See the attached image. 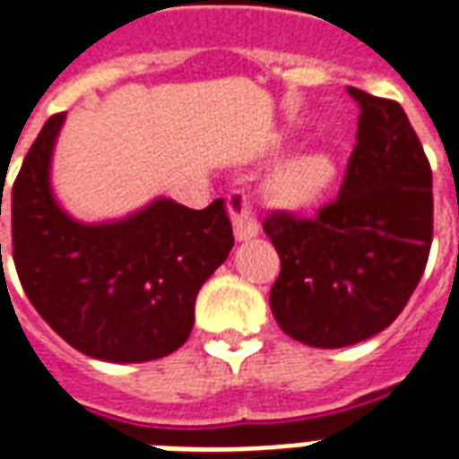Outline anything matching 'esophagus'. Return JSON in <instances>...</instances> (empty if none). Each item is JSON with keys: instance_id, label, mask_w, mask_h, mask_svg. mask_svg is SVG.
<instances>
[{"instance_id": "esophagus-1", "label": "esophagus", "mask_w": 459, "mask_h": 459, "mask_svg": "<svg viewBox=\"0 0 459 459\" xmlns=\"http://www.w3.org/2000/svg\"><path fill=\"white\" fill-rule=\"evenodd\" d=\"M229 212L233 216V233H236V238L250 240L260 233V221L255 219L253 206H250V202L240 192H233L229 196Z\"/></svg>"}]
</instances>
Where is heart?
<instances>
[{
	"mask_svg": "<svg viewBox=\"0 0 459 459\" xmlns=\"http://www.w3.org/2000/svg\"><path fill=\"white\" fill-rule=\"evenodd\" d=\"M338 179V160L328 151H304L273 169L267 189L280 206L290 212L311 209L331 192Z\"/></svg>",
	"mask_w": 459,
	"mask_h": 459,
	"instance_id": "1",
	"label": "heart"
}]
</instances>
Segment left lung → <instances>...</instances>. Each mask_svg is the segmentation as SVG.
Masks as SVG:
<instances>
[{
	"mask_svg": "<svg viewBox=\"0 0 459 459\" xmlns=\"http://www.w3.org/2000/svg\"><path fill=\"white\" fill-rule=\"evenodd\" d=\"M348 94L359 107L358 145L338 199L314 221L273 213L263 223L281 263L274 318L290 338L325 351L392 325L433 240V175L403 108L355 87Z\"/></svg>",
	"mask_w": 459,
	"mask_h": 459,
	"instance_id": "left-lung-1",
	"label": "left lung"
}]
</instances>
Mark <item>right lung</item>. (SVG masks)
<instances>
[{"label":"right lung","instance_id":"obj_1","mask_svg":"<svg viewBox=\"0 0 459 459\" xmlns=\"http://www.w3.org/2000/svg\"><path fill=\"white\" fill-rule=\"evenodd\" d=\"M63 124L65 114L46 121L12 189L23 291L43 321L90 358L124 365L165 358L189 338L196 294L233 247L226 202L196 212L155 196L121 219H74L50 178Z\"/></svg>","mask_w":459,"mask_h":459}]
</instances>
